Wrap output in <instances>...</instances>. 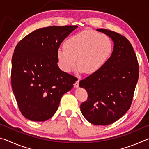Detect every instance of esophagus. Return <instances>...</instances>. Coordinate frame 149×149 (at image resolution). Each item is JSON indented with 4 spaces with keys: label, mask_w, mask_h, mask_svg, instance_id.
Here are the masks:
<instances>
[{
    "label": "esophagus",
    "mask_w": 149,
    "mask_h": 149,
    "mask_svg": "<svg viewBox=\"0 0 149 149\" xmlns=\"http://www.w3.org/2000/svg\"><path fill=\"white\" fill-rule=\"evenodd\" d=\"M79 80H80V79H79H79H78L77 81H75V84H74V87H79Z\"/></svg>",
    "instance_id": "esophagus-1"
}]
</instances>
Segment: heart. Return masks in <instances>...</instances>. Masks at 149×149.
Segmentation results:
<instances>
[{
  "mask_svg": "<svg viewBox=\"0 0 149 149\" xmlns=\"http://www.w3.org/2000/svg\"><path fill=\"white\" fill-rule=\"evenodd\" d=\"M58 49L57 59L60 68L70 72L77 64L80 72L93 74L101 70L111 56L113 44L107 35L85 30L69 37Z\"/></svg>",
  "mask_w": 149,
  "mask_h": 149,
  "instance_id": "1",
  "label": "heart"
}]
</instances>
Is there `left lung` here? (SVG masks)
Returning a JSON list of instances; mask_svg holds the SVG:
<instances>
[{
  "label": "left lung",
  "instance_id": "obj_1",
  "mask_svg": "<svg viewBox=\"0 0 149 149\" xmlns=\"http://www.w3.org/2000/svg\"><path fill=\"white\" fill-rule=\"evenodd\" d=\"M97 30L112 39L114 49L100 71L80 81L79 87L88 93L80 109L90 123L107 125L119 120L130 108L139 78V64L132 44L124 36L106 29Z\"/></svg>",
  "mask_w": 149,
  "mask_h": 149
}]
</instances>
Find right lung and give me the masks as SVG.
I'll return each instance as SVG.
<instances>
[{
  "mask_svg": "<svg viewBox=\"0 0 149 149\" xmlns=\"http://www.w3.org/2000/svg\"><path fill=\"white\" fill-rule=\"evenodd\" d=\"M77 26H50L35 30L22 39L12 58V91L20 112L35 122L49 120L62 95L77 79L58 65L57 51Z\"/></svg>",
  "mask_w": 149,
  "mask_h": 149,
  "instance_id": "right-lung-1",
  "label": "right lung"
}]
</instances>
